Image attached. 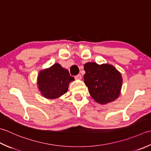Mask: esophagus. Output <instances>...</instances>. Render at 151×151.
<instances>
[{
	"instance_id": "34e87169",
	"label": "esophagus",
	"mask_w": 151,
	"mask_h": 151,
	"mask_svg": "<svg viewBox=\"0 0 151 151\" xmlns=\"http://www.w3.org/2000/svg\"><path fill=\"white\" fill-rule=\"evenodd\" d=\"M75 78L76 80H81L82 78V76H81V75H80V74H78V75H77L75 76Z\"/></svg>"
}]
</instances>
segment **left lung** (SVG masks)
<instances>
[{"label": "left lung", "instance_id": "obj_1", "mask_svg": "<svg viewBox=\"0 0 151 151\" xmlns=\"http://www.w3.org/2000/svg\"><path fill=\"white\" fill-rule=\"evenodd\" d=\"M84 83L90 96L100 104H106L116 99L122 88L120 73L112 65H98L94 62L84 64Z\"/></svg>", "mask_w": 151, "mask_h": 151}]
</instances>
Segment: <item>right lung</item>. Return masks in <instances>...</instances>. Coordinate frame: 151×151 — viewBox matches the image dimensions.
Listing matches in <instances>:
<instances>
[{"instance_id":"obj_1","label":"right lung","mask_w":151,"mask_h":151,"mask_svg":"<svg viewBox=\"0 0 151 151\" xmlns=\"http://www.w3.org/2000/svg\"><path fill=\"white\" fill-rule=\"evenodd\" d=\"M74 80L75 78L70 76L68 70L59 63H55L38 73V88L44 97L54 99L65 93L69 83Z\"/></svg>"}]
</instances>
